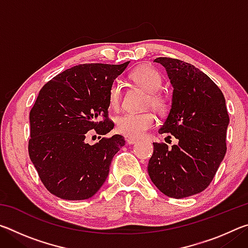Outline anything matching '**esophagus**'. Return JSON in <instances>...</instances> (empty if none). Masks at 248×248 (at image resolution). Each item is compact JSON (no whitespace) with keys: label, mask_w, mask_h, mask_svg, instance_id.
Returning <instances> with one entry per match:
<instances>
[{"label":"esophagus","mask_w":248,"mask_h":248,"mask_svg":"<svg viewBox=\"0 0 248 248\" xmlns=\"http://www.w3.org/2000/svg\"><path fill=\"white\" fill-rule=\"evenodd\" d=\"M125 142H127V144L132 145V144H136L137 142H138V140L137 139H133V138H125Z\"/></svg>","instance_id":"obj_1"}]
</instances>
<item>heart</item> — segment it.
Returning a JSON list of instances; mask_svg holds the SVG:
<instances>
[{
    "label": "heart",
    "mask_w": 248,
    "mask_h": 248,
    "mask_svg": "<svg viewBox=\"0 0 248 248\" xmlns=\"http://www.w3.org/2000/svg\"><path fill=\"white\" fill-rule=\"evenodd\" d=\"M134 83L148 92L149 99L148 105H151L153 108L162 111L167 106L165 97L157 92L162 87V78L156 70L150 66H140L130 74ZM109 104L114 109H118L121 105L123 99V84L119 79H115L111 83L109 89L108 95ZM156 123V118L153 112L143 111V112H124L116 118V130L120 134L127 137L138 139L141 138L148 130L152 129Z\"/></svg>",
    "instance_id": "heart-1"
}]
</instances>
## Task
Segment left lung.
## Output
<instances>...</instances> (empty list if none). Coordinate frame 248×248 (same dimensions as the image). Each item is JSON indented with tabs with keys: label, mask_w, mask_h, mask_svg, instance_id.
Here are the masks:
<instances>
[{
	"label": "left lung",
	"mask_w": 248,
	"mask_h": 248,
	"mask_svg": "<svg viewBox=\"0 0 248 248\" xmlns=\"http://www.w3.org/2000/svg\"><path fill=\"white\" fill-rule=\"evenodd\" d=\"M174 87L170 114L158 132L175 137L178 144L154 142L150 178L170 198H185L207 188L226 153L229 114L217 84L190 63L156 58Z\"/></svg>",
	"instance_id": "1"
}]
</instances>
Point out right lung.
<instances>
[{"label":"right lung","mask_w":248,"mask_h":248,"mask_svg":"<svg viewBox=\"0 0 248 248\" xmlns=\"http://www.w3.org/2000/svg\"><path fill=\"white\" fill-rule=\"evenodd\" d=\"M129 64H78L58 74L40 90L29 114L28 153L44 186L65 200L93 197L106 180L123 136L85 142L91 130L104 136L114 128L108 118L109 89Z\"/></svg>","instance_id":"obj_1"}]
</instances>
